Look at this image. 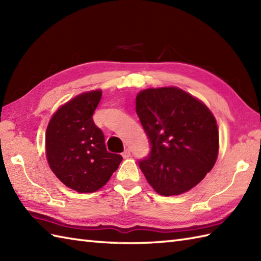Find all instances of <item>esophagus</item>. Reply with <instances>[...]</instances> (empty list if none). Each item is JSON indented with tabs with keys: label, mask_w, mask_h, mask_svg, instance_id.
<instances>
[{
	"label": "esophagus",
	"mask_w": 261,
	"mask_h": 261,
	"mask_svg": "<svg viewBox=\"0 0 261 261\" xmlns=\"http://www.w3.org/2000/svg\"><path fill=\"white\" fill-rule=\"evenodd\" d=\"M130 156H131V151H130V149H129V148L124 149V151L122 152V157H123V158H129Z\"/></svg>",
	"instance_id": "1"
}]
</instances>
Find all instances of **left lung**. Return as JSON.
<instances>
[{
  "mask_svg": "<svg viewBox=\"0 0 261 261\" xmlns=\"http://www.w3.org/2000/svg\"><path fill=\"white\" fill-rule=\"evenodd\" d=\"M136 111L150 143V152L139 160L147 181L164 196L192 190L218 158L219 131L212 112L177 87L141 91Z\"/></svg>",
  "mask_w": 261,
  "mask_h": 261,
  "instance_id": "8db88e82",
  "label": "left lung"
}]
</instances>
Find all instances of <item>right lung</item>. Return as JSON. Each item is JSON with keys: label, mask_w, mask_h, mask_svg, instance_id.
Masks as SVG:
<instances>
[{"label": "right lung", "mask_w": 261, "mask_h": 261, "mask_svg": "<svg viewBox=\"0 0 261 261\" xmlns=\"http://www.w3.org/2000/svg\"><path fill=\"white\" fill-rule=\"evenodd\" d=\"M102 91L77 95L57 110L46 131V156L54 174L79 193L98 191L122 162L107 150L102 130L93 121Z\"/></svg>", "instance_id": "obj_1"}]
</instances>
